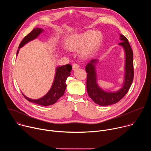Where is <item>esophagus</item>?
Segmentation results:
<instances>
[{"label":"esophagus","mask_w":151,"mask_h":151,"mask_svg":"<svg viewBox=\"0 0 151 151\" xmlns=\"http://www.w3.org/2000/svg\"><path fill=\"white\" fill-rule=\"evenodd\" d=\"M79 68V64H77V63H74L73 64V66H72V69H73V70H76L77 69H78Z\"/></svg>","instance_id":"obj_1"}]
</instances>
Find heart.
Wrapping results in <instances>:
<instances>
[{"label": "heart", "instance_id": "obj_1", "mask_svg": "<svg viewBox=\"0 0 151 151\" xmlns=\"http://www.w3.org/2000/svg\"><path fill=\"white\" fill-rule=\"evenodd\" d=\"M103 35L99 31H87L78 34L69 39L68 48L72 51L81 50L80 55L82 58H87L92 55L100 47Z\"/></svg>", "mask_w": 151, "mask_h": 151}]
</instances>
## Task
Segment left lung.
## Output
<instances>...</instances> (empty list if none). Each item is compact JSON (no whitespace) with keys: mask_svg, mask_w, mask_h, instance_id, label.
Wrapping results in <instances>:
<instances>
[{"mask_svg":"<svg viewBox=\"0 0 151 151\" xmlns=\"http://www.w3.org/2000/svg\"><path fill=\"white\" fill-rule=\"evenodd\" d=\"M119 36L122 42L119 45L123 47L125 55L124 82L120 90L116 92H107L100 88L97 82L95 66L97 59L91 60L85 67L86 72L87 73V90L88 96L96 103L100 106L113 104L121 100L128 91L133 81V52L127 37L121 34Z\"/></svg>","mask_w":151,"mask_h":151,"instance_id":"left-lung-1","label":"left lung"}]
</instances>
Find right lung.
<instances>
[{
	"instance_id": "add662e5",
	"label": "right lung",
	"mask_w": 151,
	"mask_h": 151,
	"mask_svg": "<svg viewBox=\"0 0 151 151\" xmlns=\"http://www.w3.org/2000/svg\"><path fill=\"white\" fill-rule=\"evenodd\" d=\"M43 31L44 30L40 28H35L29 34L24 37L20 43L18 48L19 49L26 44L27 42L36 39ZM18 51L17 52V55L18 54ZM72 68V66L69 64L61 66H58L56 68V72L52 87L48 93L43 97L34 100L28 98L22 93L23 95L29 101L39 105L46 106L54 104L64 94L67 86L66 81L68 77L70 75Z\"/></svg>"
}]
</instances>
